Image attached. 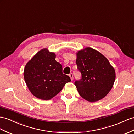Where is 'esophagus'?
Wrapping results in <instances>:
<instances>
[{
    "label": "esophagus",
    "mask_w": 134,
    "mask_h": 134,
    "mask_svg": "<svg viewBox=\"0 0 134 134\" xmlns=\"http://www.w3.org/2000/svg\"><path fill=\"white\" fill-rule=\"evenodd\" d=\"M69 76H70V78H71V80H73V79H74L73 74H72V73H70V74H69Z\"/></svg>",
    "instance_id": "34e87169"
}]
</instances>
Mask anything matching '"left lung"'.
<instances>
[{
	"label": "left lung",
	"mask_w": 134,
	"mask_h": 134,
	"mask_svg": "<svg viewBox=\"0 0 134 134\" xmlns=\"http://www.w3.org/2000/svg\"><path fill=\"white\" fill-rule=\"evenodd\" d=\"M76 64L81 77L75 85L81 96L90 102L106 96L115 79V70L109 60L98 51L87 47L77 53Z\"/></svg>",
	"instance_id": "8db88e82"
}]
</instances>
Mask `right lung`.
I'll return each instance as SVG.
<instances>
[{
	"instance_id": "add662e5",
	"label": "right lung",
	"mask_w": 134,
	"mask_h": 134,
	"mask_svg": "<svg viewBox=\"0 0 134 134\" xmlns=\"http://www.w3.org/2000/svg\"><path fill=\"white\" fill-rule=\"evenodd\" d=\"M55 58L54 53L44 49L38 52L25 67L24 76L27 86L34 96L41 100L52 98L71 81Z\"/></svg>"
}]
</instances>
